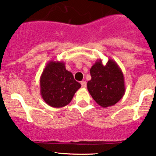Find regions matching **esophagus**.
I'll use <instances>...</instances> for the list:
<instances>
[{
    "instance_id": "esophagus-1",
    "label": "esophagus",
    "mask_w": 156,
    "mask_h": 156,
    "mask_svg": "<svg viewBox=\"0 0 156 156\" xmlns=\"http://www.w3.org/2000/svg\"><path fill=\"white\" fill-rule=\"evenodd\" d=\"M81 87H82L85 88L87 87V82H86V81H81Z\"/></svg>"
}]
</instances>
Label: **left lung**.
<instances>
[{
	"instance_id": "8db88e82",
	"label": "left lung",
	"mask_w": 156,
	"mask_h": 156,
	"mask_svg": "<svg viewBox=\"0 0 156 156\" xmlns=\"http://www.w3.org/2000/svg\"><path fill=\"white\" fill-rule=\"evenodd\" d=\"M91 79L87 90L96 103L101 107L114 106L125 93V78L115 61L108 59L106 65L98 59L90 69Z\"/></svg>"
}]
</instances>
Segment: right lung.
I'll return each instance as SVG.
<instances>
[{
	"label": "right lung",
	"instance_id": "1",
	"mask_svg": "<svg viewBox=\"0 0 156 156\" xmlns=\"http://www.w3.org/2000/svg\"><path fill=\"white\" fill-rule=\"evenodd\" d=\"M81 86L61 61H49L40 78L41 95L51 107L61 108L68 105Z\"/></svg>",
	"mask_w": 156,
	"mask_h": 156
}]
</instances>
